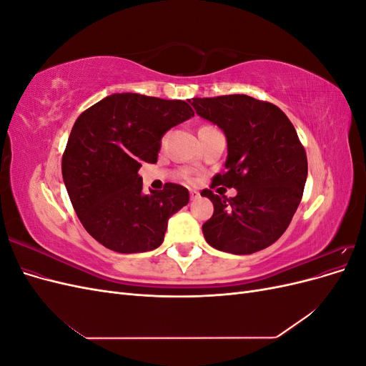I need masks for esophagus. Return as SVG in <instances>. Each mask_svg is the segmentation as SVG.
<instances>
[{
	"label": "esophagus",
	"mask_w": 366,
	"mask_h": 366,
	"mask_svg": "<svg viewBox=\"0 0 366 366\" xmlns=\"http://www.w3.org/2000/svg\"><path fill=\"white\" fill-rule=\"evenodd\" d=\"M189 197H191V200H197V198L200 197V194H198L197 191H189Z\"/></svg>",
	"instance_id": "esophagus-1"
}]
</instances>
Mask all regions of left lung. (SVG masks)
Here are the masks:
<instances>
[{"instance_id": "1", "label": "left lung", "mask_w": 366, "mask_h": 366, "mask_svg": "<svg viewBox=\"0 0 366 366\" xmlns=\"http://www.w3.org/2000/svg\"><path fill=\"white\" fill-rule=\"evenodd\" d=\"M187 102L227 140L226 171L212 186L237 189L234 198L202 192L214 203V215L203 224L207 244L234 254L272 246L289 227L307 182L305 149L292 122L276 105L246 94Z\"/></svg>"}]
</instances>
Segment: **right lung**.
I'll list each match as a JSON object with an SVG mask.
<instances>
[{
	"mask_svg": "<svg viewBox=\"0 0 366 366\" xmlns=\"http://www.w3.org/2000/svg\"><path fill=\"white\" fill-rule=\"evenodd\" d=\"M191 117L183 101L116 93L74 122L62 157L64 184L82 226L107 249H157L168 219L189 202L186 187L174 183L145 194L139 169L157 162L166 131Z\"/></svg>",
	"mask_w": 366,
	"mask_h": 366,
	"instance_id": "right-lung-1",
	"label": "right lung"
}]
</instances>
